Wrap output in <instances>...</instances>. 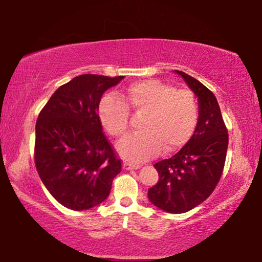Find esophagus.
Returning a JSON list of instances; mask_svg holds the SVG:
<instances>
[{
    "mask_svg": "<svg viewBox=\"0 0 262 262\" xmlns=\"http://www.w3.org/2000/svg\"><path fill=\"white\" fill-rule=\"evenodd\" d=\"M122 166L125 170H137V168H140L139 164H134V163H129V162H123Z\"/></svg>",
    "mask_w": 262,
    "mask_h": 262,
    "instance_id": "34e87169",
    "label": "esophagus"
}]
</instances>
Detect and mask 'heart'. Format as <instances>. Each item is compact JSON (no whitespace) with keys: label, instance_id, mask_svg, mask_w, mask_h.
Instances as JSON below:
<instances>
[{"label":"heart","instance_id":"b5f03b06","mask_svg":"<svg viewBox=\"0 0 262 262\" xmlns=\"http://www.w3.org/2000/svg\"><path fill=\"white\" fill-rule=\"evenodd\" d=\"M105 96L98 115L101 125L113 137L128 129L130 111L144 113L142 132L127 135L119 142L118 152L130 162L154 157L161 148L171 152L187 143L199 123V106L192 91L176 90L157 79L132 83L121 97Z\"/></svg>","mask_w":262,"mask_h":262}]
</instances>
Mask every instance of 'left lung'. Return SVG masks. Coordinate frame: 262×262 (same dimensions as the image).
Here are the masks:
<instances>
[{
	"label": "left lung",
	"mask_w": 262,
	"mask_h": 262,
	"mask_svg": "<svg viewBox=\"0 0 262 262\" xmlns=\"http://www.w3.org/2000/svg\"><path fill=\"white\" fill-rule=\"evenodd\" d=\"M176 73L198 97L199 123L179 152L155 164L159 179L148 189V198L159 209L183 214L214 192L224 168L229 135L214 94L186 73Z\"/></svg>",
	"instance_id": "8db88e82"
}]
</instances>
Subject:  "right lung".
<instances>
[{
	"instance_id": "1",
	"label": "right lung",
	"mask_w": 262,
	"mask_h": 262,
	"mask_svg": "<svg viewBox=\"0 0 262 262\" xmlns=\"http://www.w3.org/2000/svg\"><path fill=\"white\" fill-rule=\"evenodd\" d=\"M125 76L84 74L61 85L35 123L34 163L55 200L73 210H86L108 196L121 171V159L103 133L101 96Z\"/></svg>"
}]
</instances>
